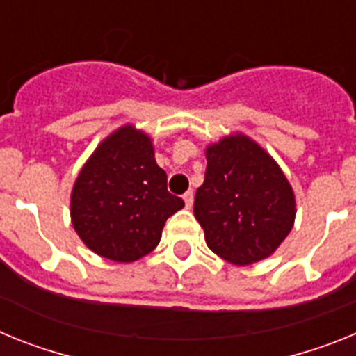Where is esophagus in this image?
Instances as JSON below:
<instances>
[{
  "mask_svg": "<svg viewBox=\"0 0 356 356\" xmlns=\"http://www.w3.org/2000/svg\"><path fill=\"white\" fill-rule=\"evenodd\" d=\"M184 201H185V209H191V207H193V201H194L193 191H187V193L184 194Z\"/></svg>",
  "mask_w": 356,
  "mask_h": 356,
  "instance_id": "34e87169",
  "label": "esophagus"
}]
</instances>
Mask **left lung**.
Instances as JSON below:
<instances>
[{"mask_svg":"<svg viewBox=\"0 0 356 356\" xmlns=\"http://www.w3.org/2000/svg\"><path fill=\"white\" fill-rule=\"evenodd\" d=\"M194 216L213 253L246 266L269 257L287 237L294 225V194L259 144L234 135L207 149Z\"/></svg>","mask_w":356,"mask_h":356,"instance_id":"left-lung-1","label":"left lung"}]
</instances>
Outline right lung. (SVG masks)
Returning <instances> with one entry per match:
<instances>
[{
  "instance_id": "obj_1",
  "label": "right lung",
  "mask_w": 356,
  "mask_h": 356,
  "mask_svg": "<svg viewBox=\"0 0 356 356\" xmlns=\"http://www.w3.org/2000/svg\"><path fill=\"white\" fill-rule=\"evenodd\" d=\"M168 191L151 140L124 127L99 144L71 196L72 226L105 259L134 262L156 248L168 217L184 209Z\"/></svg>"
}]
</instances>
